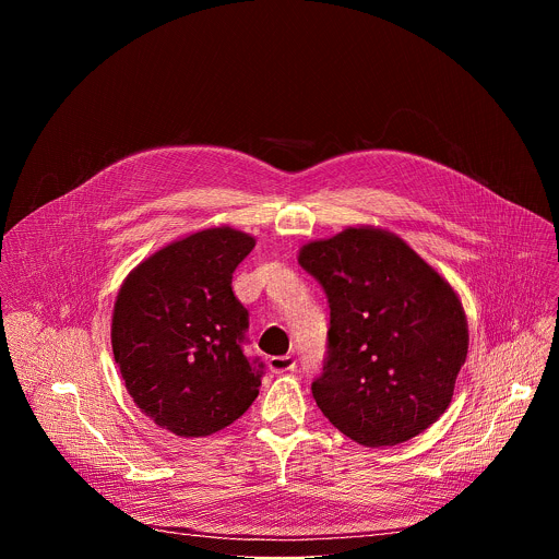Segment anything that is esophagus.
<instances>
[{
    "label": "esophagus",
    "instance_id": "esophagus-1",
    "mask_svg": "<svg viewBox=\"0 0 559 559\" xmlns=\"http://www.w3.org/2000/svg\"><path fill=\"white\" fill-rule=\"evenodd\" d=\"M267 367H270V371H274V373L294 371V367H296V360H294L292 356H272V358L267 360Z\"/></svg>",
    "mask_w": 559,
    "mask_h": 559
}]
</instances>
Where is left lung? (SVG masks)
Segmentation results:
<instances>
[{
    "label": "left lung",
    "instance_id": "1",
    "mask_svg": "<svg viewBox=\"0 0 559 559\" xmlns=\"http://www.w3.org/2000/svg\"><path fill=\"white\" fill-rule=\"evenodd\" d=\"M298 263L330 300V349L311 384L325 418L362 447H393L451 405L468 352L462 300L401 236L345 227L309 241Z\"/></svg>",
    "mask_w": 559,
    "mask_h": 559
}]
</instances>
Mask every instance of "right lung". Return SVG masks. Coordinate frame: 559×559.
<instances>
[{
    "instance_id": "add662e5",
    "label": "right lung",
    "mask_w": 559,
    "mask_h": 559,
    "mask_svg": "<svg viewBox=\"0 0 559 559\" xmlns=\"http://www.w3.org/2000/svg\"><path fill=\"white\" fill-rule=\"evenodd\" d=\"M257 238L205 227L143 259L119 287L112 354L134 405L179 438H205L257 401L263 365L243 349L248 309L231 274Z\"/></svg>"
}]
</instances>
